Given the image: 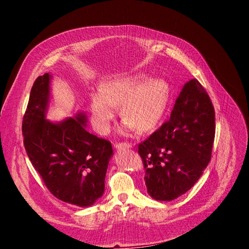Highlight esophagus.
Segmentation results:
<instances>
[{
    "instance_id": "esophagus-1",
    "label": "esophagus",
    "mask_w": 249,
    "mask_h": 249,
    "mask_svg": "<svg viewBox=\"0 0 249 249\" xmlns=\"http://www.w3.org/2000/svg\"><path fill=\"white\" fill-rule=\"evenodd\" d=\"M114 147L116 149H122V148H132L133 145L131 144V143H116V144L114 145Z\"/></svg>"
}]
</instances>
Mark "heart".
Listing matches in <instances>:
<instances>
[{
    "instance_id": "obj_1",
    "label": "heart",
    "mask_w": 249,
    "mask_h": 249,
    "mask_svg": "<svg viewBox=\"0 0 249 249\" xmlns=\"http://www.w3.org/2000/svg\"><path fill=\"white\" fill-rule=\"evenodd\" d=\"M170 100V86L163 79L139 82L129 77H119L102 82L100 92L90 99V115L94 130L105 135L110 131L117 115V106L125 116L118 132L130 135L154 130L163 119Z\"/></svg>"
}]
</instances>
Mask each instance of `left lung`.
<instances>
[{"label": "left lung", "instance_id": "obj_1", "mask_svg": "<svg viewBox=\"0 0 249 249\" xmlns=\"http://www.w3.org/2000/svg\"><path fill=\"white\" fill-rule=\"evenodd\" d=\"M215 111L196 79L183 86L167 123L138 146L152 198L171 201L191 189L211 160Z\"/></svg>", "mask_w": 249, "mask_h": 249}]
</instances>
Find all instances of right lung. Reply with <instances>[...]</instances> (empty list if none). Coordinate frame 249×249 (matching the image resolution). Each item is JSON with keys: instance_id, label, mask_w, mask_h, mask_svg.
<instances>
[{"instance_id": "right-lung-1", "label": "right lung", "mask_w": 249, "mask_h": 249, "mask_svg": "<svg viewBox=\"0 0 249 249\" xmlns=\"http://www.w3.org/2000/svg\"><path fill=\"white\" fill-rule=\"evenodd\" d=\"M52 74L36 79L22 119L27 155L51 193L58 199L87 208L103 196L105 177L113 156L111 143L87 131L85 112L51 122Z\"/></svg>"}]
</instances>
